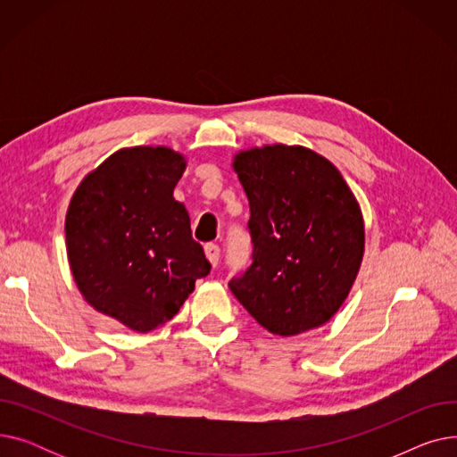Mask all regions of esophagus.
I'll return each mask as SVG.
<instances>
[{"mask_svg": "<svg viewBox=\"0 0 457 457\" xmlns=\"http://www.w3.org/2000/svg\"><path fill=\"white\" fill-rule=\"evenodd\" d=\"M205 255H207V259H209V262H211L212 267L219 265V259H220V248H219V245H212V243L205 245Z\"/></svg>", "mask_w": 457, "mask_h": 457, "instance_id": "34e87169", "label": "esophagus"}]
</instances>
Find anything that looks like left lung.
<instances>
[{"mask_svg":"<svg viewBox=\"0 0 457 457\" xmlns=\"http://www.w3.org/2000/svg\"><path fill=\"white\" fill-rule=\"evenodd\" d=\"M233 168L250 204L252 262L229 279L231 293L274 335L322 326L363 259V216L348 185L302 146L243 152Z\"/></svg>","mask_w":457,"mask_h":457,"instance_id":"8db88e82","label":"left lung"}]
</instances>
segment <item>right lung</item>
I'll return each instance as SVG.
<instances>
[{"instance_id":"add662e5","label":"right lung","mask_w":457,"mask_h":457,"mask_svg":"<svg viewBox=\"0 0 457 457\" xmlns=\"http://www.w3.org/2000/svg\"><path fill=\"white\" fill-rule=\"evenodd\" d=\"M185 170L168 148H128L88 174L66 214L71 272L85 300L146 333L170 320L211 272L174 187Z\"/></svg>"}]
</instances>
